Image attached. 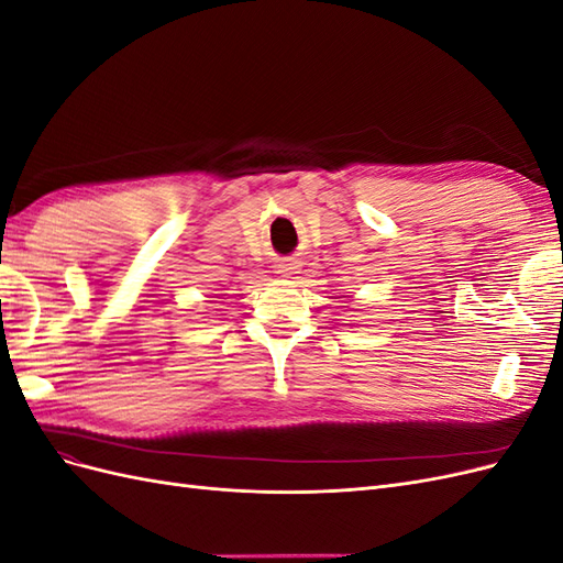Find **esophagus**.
I'll list each match as a JSON object with an SVG mask.
<instances>
[{
    "mask_svg": "<svg viewBox=\"0 0 563 563\" xmlns=\"http://www.w3.org/2000/svg\"><path fill=\"white\" fill-rule=\"evenodd\" d=\"M294 263L291 261H284V263H279L277 265V275H282V277H291L294 275Z\"/></svg>",
    "mask_w": 563,
    "mask_h": 563,
    "instance_id": "34e87169",
    "label": "esophagus"
}]
</instances>
